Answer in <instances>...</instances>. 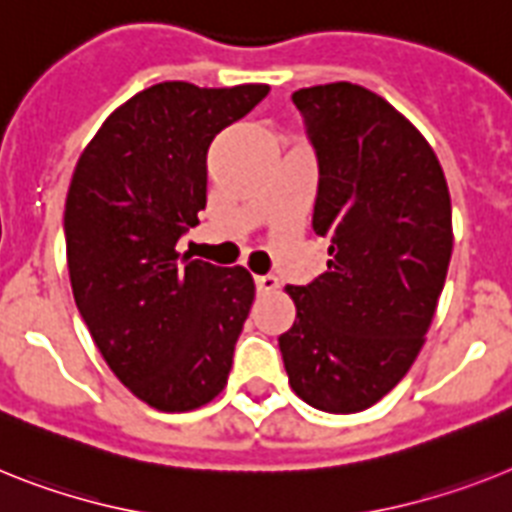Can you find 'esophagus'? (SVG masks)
I'll return each mask as SVG.
<instances>
[{
    "mask_svg": "<svg viewBox=\"0 0 512 512\" xmlns=\"http://www.w3.org/2000/svg\"><path fill=\"white\" fill-rule=\"evenodd\" d=\"M255 286H257V291H260V294H270V291L278 289V278L273 276V273H268V276H257Z\"/></svg>",
    "mask_w": 512,
    "mask_h": 512,
    "instance_id": "34e87169",
    "label": "esophagus"
}]
</instances>
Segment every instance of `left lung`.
<instances>
[{"mask_svg":"<svg viewBox=\"0 0 512 512\" xmlns=\"http://www.w3.org/2000/svg\"><path fill=\"white\" fill-rule=\"evenodd\" d=\"M317 156L312 229L328 273L286 286L296 320L281 338L294 393L328 414L369 409L422 351L453 252L450 192L435 150L372 90H296Z\"/></svg>","mask_w":512,"mask_h":512,"instance_id":"obj_1","label":"left lung"}]
</instances>
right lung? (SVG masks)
Returning <instances> with one entry per match:
<instances>
[{"label":"right lung","mask_w":512,"mask_h":512,"mask_svg":"<svg viewBox=\"0 0 512 512\" xmlns=\"http://www.w3.org/2000/svg\"><path fill=\"white\" fill-rule=\"evenodd\" d=\"M268 85L171 80L119 106L72 174L64 239L75 304L111 372L158 411H192L229 380L255 299L242 265L179 257L208 190L213 137Z\"/></svg>","instance_id":"1"}]
</instances>
